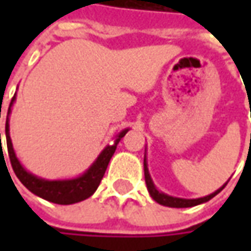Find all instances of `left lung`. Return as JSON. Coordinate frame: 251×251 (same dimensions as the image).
<instances>
[{
    "label": "left lung",
    "mask_w": 251,
    "mask_h": 251,
    "mask_svg": "<svg viewBox=\"0 0 251 251\" xmlns=\"http://www.w3.org/2000/svg\"><path fill=\"white\" fill-rule=\"evenodd\" d=\"M144 175H145V183H147V188H148V191H150V196L158 204L160 205H165V207H170V208H188V207H196V205H200V204H204V202H207L209 201L211 198H214L217 196L218 193H221L224 187L226 186V183L222 186V187H219L217 191H214L212 194H209V196H205V197H201V198H178V197H172V196H168V194H165V193H162L159 191L156 186L153 184V181H152V178H151L150 175V170H148V162H147V153H145V158H144Z\"/></svg>",
    "instance_id": "left-lung-1"
}]
</instances>
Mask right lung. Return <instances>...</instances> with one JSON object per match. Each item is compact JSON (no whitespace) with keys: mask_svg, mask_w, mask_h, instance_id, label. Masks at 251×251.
Returning <instances> with one entry per match:
<instances>
[{"mask_svg":"<svg viewBox=\"0 0 251 251\" xmlns=\"http://www.w3.org/2000/svg\"><path fill=\"white\" fill-rule=\"evenodd\" d=\"M16 96L12 98L9 109H8V116H6V123H5V137H6V147H8V153H9V160L14 169L16 177L21 180V183L29 191H32L37 197L47 200L54 204L60 205H70L83 201L89 198L99 187L100 180L104 176V172L107 169V165L110 162L113 153L116 152L117 144L120 142L121 138L128 132L130 128H124L120 131L111 145H107L104 150L99 153L96 160L88 168V170L82 173L81 176L74 178H64V180H47V178L37 177L36 175L27 172L22 166V163L16 158V153L14 151V145L9 135V114H11V107L14 104ZM1 117V116H0ZM1 141V134H0Z\"/></svg>","mask_w":251,"mask_h":251,"instance_id":"1","label":"right lung"}]
</instances>
